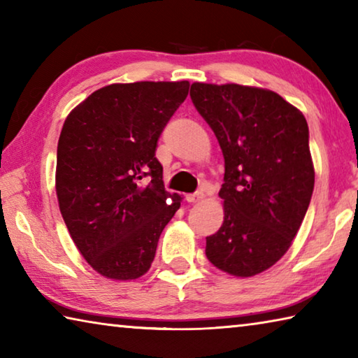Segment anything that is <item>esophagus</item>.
<instances>
[{"label":"esophagus","mask_w":358,"mask_h":358,"mask_svg":"<svg viewBox=\"0 0 358 358\" xmlns=\"http://www.w3.org/2000/svg\"><path fill=\"white\" fill-rule=\"evenodd\" d=\"M203 199V192L202 191H197L194 194H187L186 196V201L191 202V203H196V202H201Z\"/></svg>","instance_id":"34e87169"}]
</instances>
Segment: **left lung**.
Listing matches in <instances>:
<instances>
[{
	"instance_id": "1",
	"label": "left lung",
	"mask_w": 358,
	"mask_h": 358,
	"mask_svg": "<svg viewBox=\"0 0 358 358\" xmlns=\"http://www.w3.org/2000/svg\"><path fill=\"white\" fill-rule=\"evenodd\" d=\"M191 99L224 156V222L207 237L211 264L234 276L262 273L292 245L310 207L314 167L303 113L270 90L192 83Z\"/></svg>"
}]
</instances>
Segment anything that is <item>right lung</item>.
Segmentation results:
<instances>
[{
    "instance_id": "right-lung-1",
    "label": "right lung",
    "mask_w": 358,
    "mask_h": 358,
    "mask_svg": "<svg viewBox=\"0 0 358 358\" xmlns=\"http://www.w3.org/2000/svg\"><path fill=\"white\" fill-rule=\"evenodd\" d=\"M189 82L113 83L66 118L57 150V196L71 238L102 276L128 281L153 262L180 208L166 191L157 141Z\"/></svg>"
}]
</instances>
